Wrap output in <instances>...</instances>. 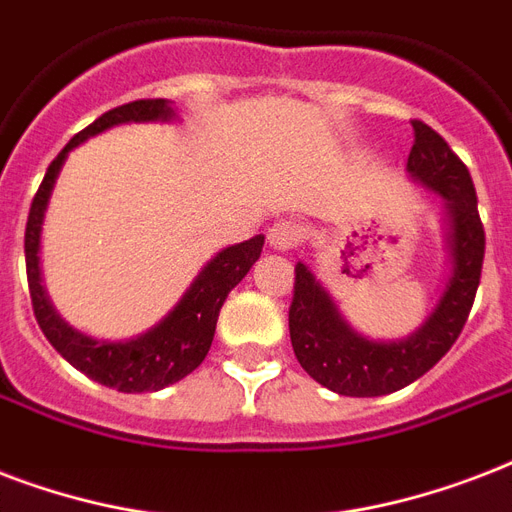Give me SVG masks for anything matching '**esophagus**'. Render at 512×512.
<instances>
[{
  "label": "esophagus",
  "mask_w": 512,
  "mask_h": 512,
  "mask_svg": "<svg viewBox=\"0 0 512 512\" xmlns=\"http://www.w3.org/2000/svg\"><path fill=\"white\" fill-rule=\"evenodd\" d=\"M301 235H304V229L296 221H277L275 227L269 229L267 240L277 251H288V248H296L301 243Z\"/></svg>",
  "instance_id": "34e87169"
}]
</instances>
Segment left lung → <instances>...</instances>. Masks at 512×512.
<instances>
[{"label": "left lung", "mask_w": 512, "mask_h": 512, "mask_svg": "<svg viewBox=\"0 0 512 512\" xmlns=\"http://www.w3.org/2000/svg\"><path fill=\"white\" fill-rule=\"evenodd\" d=\"M411 128L414 146L408 154V170L446 200L454 259L449 285L425 326L403 342H368L344 326L310 269L301 261L293 269L288 331L296 360L315 382L350 398L387 395L425 376L459 339L481 283L486 232L470 170L430 125L411 120Z\"/></svg>", "instance_id": "obj_1"}]
</instances>
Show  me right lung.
<instances>
[{"instance_id": "add662e5", "label": "right lung", "mask_w": 512, "mask_h": 512, "mask_svg": "<svg viewBox=\"0 0 512 512\" xmlns=\"http://www.w3.org/2000/svg\"><path fill=\"white\" fill-rule=\"evenodd\" d=\"M173 117V109L165 98H141L130 101L117 109H109L101 114L93 125L79 130L69 144L63 146L61 154L50 162L42 184H39L34 200L29 208V221H26V237H23V251H26V280H29L31 307L37 318L42 334L50 339L55 350L69 360L71 366L79 368L95 382L114 387L120 392H154L168 387V384L184 379L200 366L208 350H211L213 334H216V320H219L221 304L227 293L235 288L248 269L256 264L261 256L264 237L256 235L253 240H245L240 245H232L221 251L211 264L202 269L192 288L178 301V307L162 320L160 326L152 328L149 334L138 336L133 342L109 344L95 342L90 336H82L71 331L53 307L47 304V296L39 283V227L45 216L47 197L55 184V176L61 170L66 154L79 146L85 138L101 133V130L120 125V122H146V120H168Z\"/></svg>"}]
</instances>
